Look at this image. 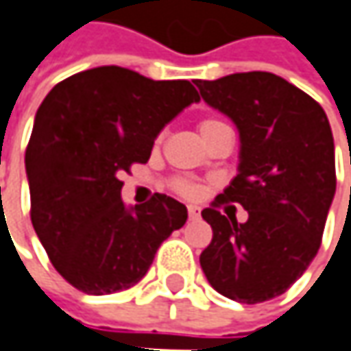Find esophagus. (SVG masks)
<instances>
[{"label":"esophagus","mask_w":351,"mask_h":351,"mask_svg":"<svg viewBox=\"0 0 351 351\" xmlns=\"http://www.w3.org/2000/svg\"><path fill=\"white\" fill-rule=\"evenodd\" d=\"M199 217H201V208L195 207V205H191V207H189V219H193V221H195V219H199Z\"/></svg>","instance_id":"esophagus-1"}]
</instances>
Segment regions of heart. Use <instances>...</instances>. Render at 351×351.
<instances>
[{
	"instance_id": "heart-1",
	"label": "heart",
	"mask_w": 351,
	"mask_h": 351,
	"mask_svg": "<svg viewBox=\"0 0 351 351\" xmlns=\"http://www.w3.org/2000/svg\"><path fill=\"white\" fill-rule=\"evenodd\" d=\"M217 124H223V122H219V120H213V118H207V120H203L201 122V126H199V130H201V134L208 130V128H213V126H217ZM175 189L180 193V195H184V197H197V193H199V189L195 186V184H191V182H184V180H178L175 184Z\"/></svg>"
}]
</instances>
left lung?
I'll list each match as a JSON object with an SVG mask.
<instances>
[{
  "instance_id": "8db88e82",
  "label": "left lung",
  "mask_w": 351,
  "mask_h": 351,
  "mask_svg": "<svg viewBox=\"0 0 351 351\" xmlns=\"http://www.w3.org/2000/svg\"><path fill=\"white\" fill-rule=\"evenodd\" d=\"M201 98L239 132L237 176L219 203H239L247 221L208 207L213 241L201 253L221 295L259 303L285 293L315 257L335 195L334 136L324 108L269 72L199 80Z\"/></svg>"
}]
</instances>
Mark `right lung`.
<instances>
[{
    "mask_svg": "<svg viewBox=\"0 0 351 351\" xmlns=\"http://www.w3.org/2000/svg\"><path fill=\"white\" fill-rule=\"evenodd\" d=\"M199 92L186 80H150L98 66L56 84L36 112L25 150L32 225L51 265L76 289L132 287L186 207L167 195L124 205L120 175L146 162L156 136Z\"/></svg>",
    "mask_w": 351,
    "mask_h": 351,
    "instance_id": "add662e5",
    "label": "right lung"
}]
</instances>
